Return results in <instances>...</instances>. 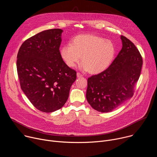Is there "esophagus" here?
Wrapping results in <instances>:
<instances>
[{"label":"esophagus","instance_id":"obj_1","mask_svg":"<svg viewBox=\"0 0 157 157\" xmlns=\"http://www.w3.org/2000/svg\"><path fill=\"white\" fill-rule=\"evenodd\" d=\"M82 76V75L80 73H79V72L77 73V77L78 78H81Z\"/></svg>","mask_w":157,"mask_h":157}]
</instances>
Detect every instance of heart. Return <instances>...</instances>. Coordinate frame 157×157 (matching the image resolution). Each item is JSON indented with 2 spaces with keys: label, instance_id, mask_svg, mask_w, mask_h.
<instances>
[{
  "label": "heart",
  "instance_id": "heart-1",
  "mask_svg": "<svg viewBox=\"0 0 157 157\" xmlns=\"http://www.w3.org/2000/svg\"><path fill=\"white\" fill-rule=\"evenodd\" d=\"M115 53V47L110 40L92 34L78 35L71 44H64L61 49V56L67 66L73 68L82 56L81 68L94 74L106 70Z\"/></svg>",
  "mask_w": 157,
  "mask_h": 157
}]
</instances>
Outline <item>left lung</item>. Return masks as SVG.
Returning <instances> with one entry per match:
<instances>
[{
    "label": "left lung",
    "instance_id": "left-lung-1",
    "mask_svg": "<svg viewBox=\"0 0 157 157\" xmlns=\"http://www.w3.org/2000/svg\"><path fill=\"white\" fill-rule=\"evenodd\" d=\"M122 48L108 68L87 79L86 99L95 110L113 111L131 98L141 73L142 57L137 47L121 36Z\"/></svg>",
    "mask_w": 157,
    "mask_h": 157
}]
</instances>
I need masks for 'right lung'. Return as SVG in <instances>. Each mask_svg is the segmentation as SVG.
I'll return each instance as SVG.
<instances>
[{
    "mask_svg": "<svg viewBox=\"0 0 157 157\" xmlns=\"http://www.w3.org/2000/svg\"><path fill=\"white\" fill-rule=\"evenodd\" d=\"M62 32L59 29L41 32L22 43L17 54L22 91L33 106L44 113H52L64 105L76 79V71L61 56Z\"/></svg>",
    "mask_w": 157,
    "mask_h": 157,
    "instance_id": "right-lung-1",
    "label": "right lung"
}]
</instances>
